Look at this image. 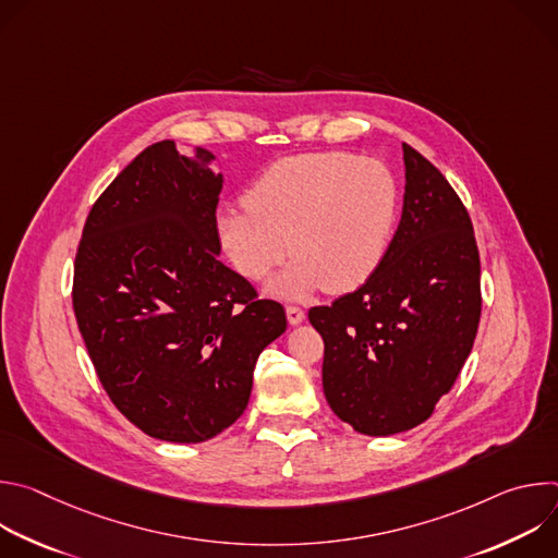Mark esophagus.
Wrapping results in <instances>:
<instances>
[{"instance_id": "34e87169", "label": "esophagus", "mask_w": 558, "mask_h": 558, "mask_svg": "<svg viewBox=\"0 0 558 558\" xmlns=\"http://www.w3.org/2000/svg\"><path fill=\"white\" fill-rule=\"evenodd\" d=\"M287 320H289V325H300L302 320H304V311L300 308V306H287Z\"/></svg>"}]
</instances>
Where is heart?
Wrapping results in <instances>:
<instances>
[{
    "label": "heart",
    "mask_w": 558,
    "mask_h": 558,
    "mask_svg": "<svg viewBox=\"0 0 558 558\" xmlns=\"http://www.w3.org/2000/svg\"><path fill=\"white\" fill-rule=\"evenodd\" d=\"M245 207L220 209L216 241L247 280L269 293L302 300L327 287L347 293L384 265L400 218V183L375 158L349 151H306L271 163L245 192Z\"/></svg>",
    "instance_id": "b5f03b06"
}]
</instances>
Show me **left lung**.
<instances>
[{"mask_svg": "<svg viewBox=\"0 0 558 558\" xmlns=\"http://www.w3.org/2000/svg\"><path fill=\"white\" fill-rule=\"evenodd\" d=\"M404 147L402 220L377 274L308 323L325 340L331 411L386 437L426 422L468 360L482 317V265L472 222L444 174Z\"/></svg>", "mask_w": 558, "mask_h": 558, "instance_id": "obj_1", "label": "left lung"}]
</instances>
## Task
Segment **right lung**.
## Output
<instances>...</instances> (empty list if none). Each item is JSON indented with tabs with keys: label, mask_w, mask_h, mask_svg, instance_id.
<instances>
[{
	"label": "right lung",
	"mask_w": 558,
	"mask_h": 558,
	"mask_svg": "<svg viewBox=\"0 0 558 558\" xmlns=\"http://www.w3.org/2000/svg\"><path fill=\"white\" fill-rule=\"evenodd\" d=\"M214 154L145 147L93 205L72 306L112 404L145 435L198 444L247 409L254 366L287 329L280 302L218 260Z\"/></svg>",
	"instance_id": "add662e5"
}]
</instances>
